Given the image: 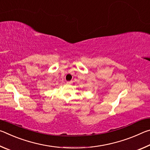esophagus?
<instances>
[{"label": "esophagus", "mask_w": 150, "mask_h": 150, "mask_svg": "<svg viewBox=\"0 0 150 150\" xmlns=\"http://www.w3.org/2000/svg\"><path fill=\"white\" fill-rule=\"evenodd\" d=\"M72 83H73L72 81H67V85H71Z\"/></svg>", "instance_id": "1"}]
</instances>
